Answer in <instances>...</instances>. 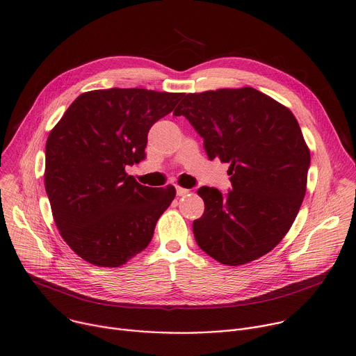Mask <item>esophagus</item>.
Here are the masks:
<instances>
[{
  "label": "esophagus",
  "mask_w": 356,
  "mask_h": 356,
  "mask_svg": "<svg viewBox=\"0 0 356 356\" xmlns=\"http://www.w3.org/2000/svg\"><path fill=\"white\" fill-rule=\"evenodd\" d=\"M176 194H177L179 197H183V195H187V194H188V190H187V188H183V187L176 186Z\"/></svg>",
  "instance_id": "obj_1"
}]
</instances>
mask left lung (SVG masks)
Returning <instances> with one entry per match:
<instances>
[{"instance_id":"left-lung-1","label":"left lung","mask_w":356,"mask_h":356,"mask_svg":"<svg viewBox=\"0 0 356 356\" xmlns=\"http://www.w3.org/2000/svg\"><path fill=\"white\" fill-rule=\"evenodd\" d=\"M204 140L208 158L229 163L232 188H198L205 211L197 245L226 266L271 252L302 205L310 152L289 108L254 88L188 93L173 111Z\"/></svg>"}]
</instances>
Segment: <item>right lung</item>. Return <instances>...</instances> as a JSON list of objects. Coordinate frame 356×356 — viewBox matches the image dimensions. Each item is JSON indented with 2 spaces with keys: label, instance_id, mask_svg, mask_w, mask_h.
Instances as JSON below:
<instances>
[{
  "label": "right lung",
  "instance_id": "right-lung-1",
  "mask_svg": "<svg viewBox=\"0 0 356 356\" xmlns=\"http://www.w3.org/2000/svg\"><path fill=\"white\" fill-rule=\"evenodd\" d=\"M184 93L141 88L79 95L50 131L44 187L67 245L99 267H120L152 241L176 190L140 184L127 166L145 158L149 129Z\"/></svg>",
  "mask_w": 356,
  "mask_h": 356
}]
</instances>
